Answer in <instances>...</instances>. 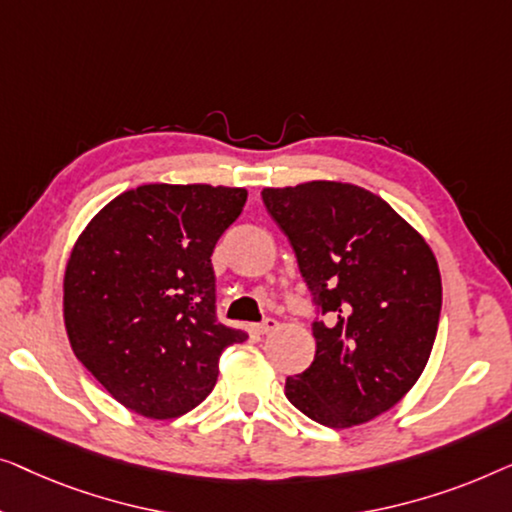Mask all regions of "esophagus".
Segmentation results:
<instances>
[{
    "mask_svg": "<svg viewBox=\"0 0 512 512\" xmlns=\"http://www.w3.org/2000/svg\"><path fill=\"white\" fill-rule=\"evenodd\" d=\"M278 329V320H273V318H266L264 322H259V325H255V331L257 334H271V331H276Z\"/></svg>",
    "mask_w": 512,
    "mask_h": 512,
    "instance_id": "esophagus-1",
    "label": "esophagus"
}]
</instances>
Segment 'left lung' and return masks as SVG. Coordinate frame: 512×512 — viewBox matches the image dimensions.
<instances>
[{"mask_svg":"<svg viewBox=\"0 0 512 512\" xmlns=\"http://www.w3.org/2000/svg\"><path fill=\"white\" fill-rule=\"evenodd\" d=\"M264 206L331 322H315V359L287 378L294 408L331 429L376 420L422 376L441 315L434 250L364 187L308 181L264 187Z\"/></svg>","mask_w":512,"mask_h":512,"instance_id":"1","label":"left lung"}]
</instances>
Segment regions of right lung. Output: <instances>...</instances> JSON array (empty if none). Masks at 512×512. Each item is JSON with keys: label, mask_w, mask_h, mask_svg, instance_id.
Returning <instances> with one entry per match:
<instances>
[{"label": "right lung", "mask_w": 512, "mask_h": 512, "mask_svg": "<svg viewBox=\"0 0 512 512\" xmlns=\"http://www.w3.org/2000/svg\"><path fill=\"white\" fill-rule=\"evenodd\" d=\"M246 187L139 185L78 236L62 283L74 355L136 415L171 420L199 406L225 348L246 329L215 318L211 255L239 218Z\"/></svg>", "instance_id": "right-lung-1"}]
</instances>
